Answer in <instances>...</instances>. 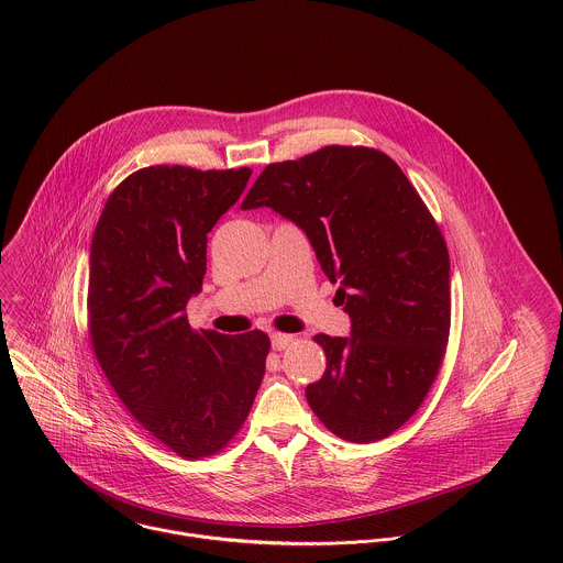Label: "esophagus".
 <instances>
[{
  "mask_svg": "<svg viewBox=\"0 0 563 563\" xmlns=\"http://www.w3.org/2000/svg\"><path fill=\"white\" fill-rule=\"evenodd\" d=\"M292 340H295V338H292L290 333H273V335H271V342H273V349H275V351H284L286 346L292 344Z\"/></svg>",
  "mask_w": 563,
  "mask_h": 563,
  "instance_id": "obj_1",
  "label": "esophagus"
}]
</instances>
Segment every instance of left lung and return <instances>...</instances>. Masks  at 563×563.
Returning a JSON list of instances; mask_svg holds the SVG:
<instances>
[{
	"instance_id": "8db88e82",
	"label": "left lung",
	"mask_w": 563,
	"mask_h": 563,
	"mask_svg": "<svg viewBox=\"0 0 563 563\" xmlns=\"http://www.w3.org/2000/svg\"><path fill=\"white\" fill-rule=\"evenodd\" d=\"M273 208L312 242L351 335H314L324 375L306 397L349 442L402 427L435 382L451 329L449 249L399 164L379 150L329 145L268 164L242 210Z\"/></svg>"
}]
</instances>
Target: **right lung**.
<instances>
[{"mask_svg": "<svg viewBox=\"0 0 563 563\" xmlns=\"http://www.w3.org/2000/svg\"><path fill=\"white\" fill-rule=\"evenodd\" d=\"M251 168L147 166L108 197L90 244L88 335L130 413L184 460L217 455L241 431L264 377V331L192 329L208 232Z\"/></svg>", "mask_w": 563, "mask_h": 563, "instance_id": "right-lung-1", "label": "right lung"}]
</instances>
